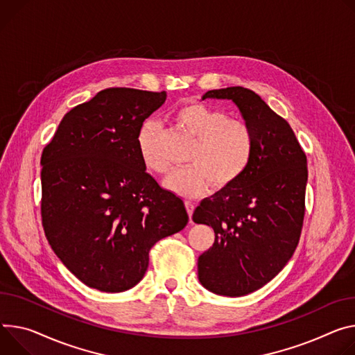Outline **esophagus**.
<instances>
[{
	"instance_id": "esophagus-1",
	"label": "esophagus",
	"mask_w": 355,
	"mask_h": 355,
	"mask_svg": "<svg viewBox=\"0 0 355 355\" xmlns=\"http://www.w3.org/2000/svg\"><path fill=\"white\" fill-rule=\"evenodd\" d=\"M185 208H187V212H188V216H189V220L192 222V212H194V208H196V205L192 204V202H185Z\"/></svg>"
}]
</instances>
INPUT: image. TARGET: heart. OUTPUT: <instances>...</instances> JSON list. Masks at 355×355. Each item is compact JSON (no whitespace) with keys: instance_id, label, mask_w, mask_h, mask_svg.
Here are the masks:
<instances>
[{"instance_id":"1","label":"heart","mask_w":355,"mask_h":355,"mask_svg":"<svg viewBox=\"0 0 355 355\" xmlns=\"http://www.w3.org/2000/svg\"><path fill=\"white\" fill-rule=\"evenodd\" d=\"M171 120L182 133L196 140L188 164L191 167L170 173L164 187L182 198H197L214 187L227 188L246 171L254 147L252 128L246 121L230 119L228 114L207 103L188 102L171 113ZM137 148L147 170L164 174L168 168L161 153V128L144 121L137 132Z\"/></svg>"}]
</instances>
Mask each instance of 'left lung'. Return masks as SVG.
<instances>
[{
	"instance_id": "1",
	"label": "left lung",
	"mask_w": 355,
	"mask_h": 355,
	"mask_svg": "<svg viewBox=\"0 0 355 355\" xmlns=\"http://www.w3.org/2000/svg\"><path fill=\"white\" fill-rule=\"evenodd\" d=\"M204 99L232 101L254 139L242 177L196 208L192 219L212 227L215 242L198 257L209 292L239 297L270 282L293 256L304 219L307 158L292 127L253 90H209Z\"/></svg>"
}]
</instances>
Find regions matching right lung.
Masks as SVG:
<instances>
[{
	"mask_svg": "<svg viewBox=\"0 0 355 355\" xmlns=\"http://www.w3.org/2000/svg\"><path fill=\"white\" fill-rule=\"evenodd\" d=\"M166 92L109 87L63 116L41 157L45 236L80 282L119 293L136 286L150 249L188 222L184 202L146 173L144 120Z\"/></svg>",
	"mask_w": 355,
	"mask_h": 355,
	"instance_id": "right-lung-1",
	"label": "right lung"
}]
</instances>
